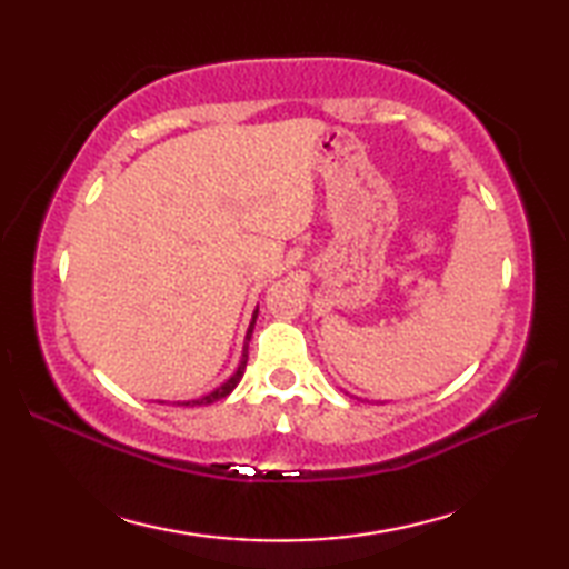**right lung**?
<instances>
[{"mask_svg":"<svg viewBox=\"0 0 569 569\" xmlns=\"http://www.w3.org/2000/svg\"><path fill=\"white\" fill-rule=\"evenodd\" d=\"M259 312V310H257ZM257 312H253V320L249 325V332H247V345H244V355H241V365L239 369L234 371V377H229L220 389H214L212 393L198 398V401H186V403H178V406H208V403H214V401H222L224 396H229L234 391V386L241 381V377H244V369H247V359H249V340H251V332H253V322H257Z\"/></svg>","mask_w":569,"mask_h":569,"instance_id":"obj_1","label":"right lung"}]
</instances>
